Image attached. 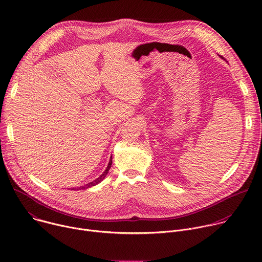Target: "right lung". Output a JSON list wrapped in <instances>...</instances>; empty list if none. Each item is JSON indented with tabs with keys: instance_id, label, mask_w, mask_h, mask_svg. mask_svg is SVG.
<instances>
[{
	"instance_id": "add662e5",
	"label": "right lung",
	"mask_w": 262,
	"mask_h": 262,
	"mask_svg": "<svg viewBox=\"0 0 262 262\" xmlns=\"http://www.w3.org/2000/svg\"><path fill=\"white\" fill-rule=\"evenodd\" d=\"M111 166H112V157H111V159H110V161H108V164H107L106 169L103 171V173H102L98 178H96L95 180H93V181H91V182H89V183H86V184H84V185L80 186V188H72L71 190H72V191H76V190H86V189L92 188V186H94V185L98 184L100 181H102V180L104 179V177L106 176V174H107V172H108V170H110Z\"/></svg>"
}]
</instances>
